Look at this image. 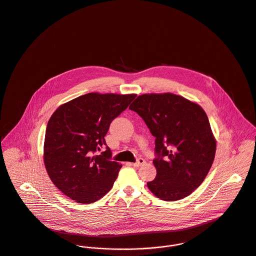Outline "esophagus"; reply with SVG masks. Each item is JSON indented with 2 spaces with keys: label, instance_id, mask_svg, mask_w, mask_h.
I'll return each mask as SVG.
<instances>
[{
  "label": "esophagus",
  "instance_id": "esophagus-1",
  "mask_svg": "<svg viewBox=\"0 0 256 256\" xmlns=\"http://www.w3.org/2000/svg\"><path fill=\"white\" fill-rule=\"evenodd\" d=\"M144 164H145V160L142 159V158H140V159H138V161H136V163L132 164V166H134V167H140L142 165H144Z\"/></svg>",
  "mask_w": 256,
  "mask_h": 256
}]
</instances>
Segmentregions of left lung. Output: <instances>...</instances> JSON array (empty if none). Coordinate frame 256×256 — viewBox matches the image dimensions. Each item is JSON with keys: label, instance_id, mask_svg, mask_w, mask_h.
Masks as SVG:
<instances>
[{"label": "left lung", "instance_id": "8db88e82", "mask_svg": "<svg viewBox=\"0 0 256 256\" xmlns=\"http://www.w3.org/2000/svg\"><path fill=\"white\" fill-rule=\"evenodd\" d=\"M155 140L157 176L147 182L158 198L176 201L203 182L216 153L209 120L198 103L172 93H145L130 106Z\"/></svg>", "mask_w": 256, "mask_h": 256}]
</instances>
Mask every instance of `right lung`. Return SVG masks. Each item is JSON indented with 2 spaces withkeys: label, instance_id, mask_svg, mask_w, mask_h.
Here are the masks:
<instances>
[{
  "label": "right lung",
  "instance_id": "obj_1",
  "mask_svg": "<svg viewBox=\"0 0 256 256\" xmlns=\"http://www.w3.org/2000/svg\"><path fill=\"white\" fill-rule=\"evenodd\" d=\"M136 94L91 92L62 105L51 116L43 159L49 178L68 198L89 204L113 188L122 165L111 161L105 136L110 124ZM108 149L101 156L94 153Z\"/></svg>",
  "mask_w": 256,
  "mask_h": 256
}]
</instances>
